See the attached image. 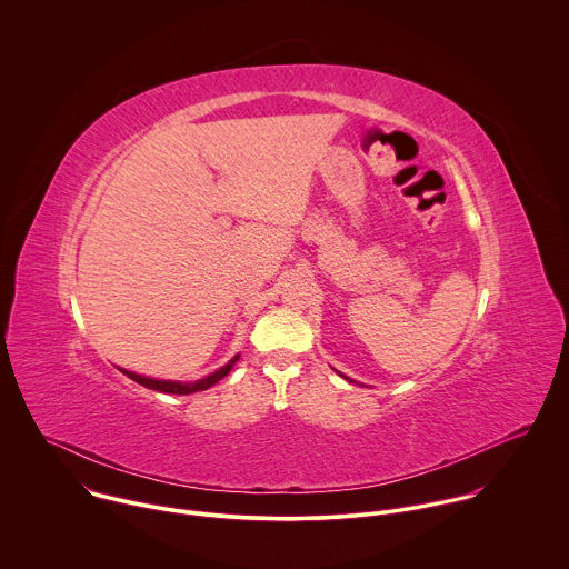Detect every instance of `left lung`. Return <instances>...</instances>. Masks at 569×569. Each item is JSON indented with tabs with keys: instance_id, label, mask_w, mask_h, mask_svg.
Masks as SVG:
<instances>
[{
	"instance_id": "1",
	"label": "left lung",
	"mask_w": 569,
	"mask_h": 569,
	"mask_svg": "<svg viewBox=\"0 0 569 569\" xmlns=\"http://www.w3.org/2000/svg\"><path fill=\"white\" fill-rule=\"evenodd\" d=\"M345 379H349V381H353V379H351V378H345Z\"/></svg>"
}]
</instances>
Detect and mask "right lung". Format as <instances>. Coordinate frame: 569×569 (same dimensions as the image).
Segmentation results:
<instances>
[{
  "label": "right lung",
  "mask_w": 569,
  "mask_h": 569,
  "mask_svg": "<svg viewBox=\"0 0 569 569\" xmlns=\"http://www.w3.org/2000/svg\"><path fill=\"white\" fill-rule=\"evenodd\" d=\"M240 360V356H233L224 367H220L218 371L209 373L207 378L196 379V381H172V379H157L146 378V376H139V373H132V371H126V369H119L123 376H128L130 379H134L137 383L146 386V388H152V390H161V392H172V395H190V392H198V390H207L209 386H213L216 381L224 378L233 365Z\"/></svg>",
  "instance_id": "add662e5"
}]
</instances>
